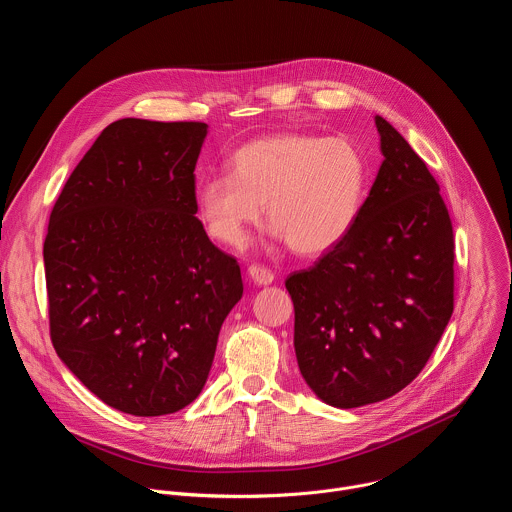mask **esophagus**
<instances>
[{"instance_id":"esophagus-1","label":"esophagus","mask_w":512,"mask_h":512,"mask_svg":"<svg viewBox=\"0 0 512 512\" xmlns=\"http://www.w3.org/2000/svg\"><path fill=\"white\" fill-rule=\"evenodd\" d=\"M247 273H249V277H251L257 285H269V283L273 281V277H275V275L271 273V269H267V267H263V265H257V263L249 265Z\"/></svg>"}]
</instances>
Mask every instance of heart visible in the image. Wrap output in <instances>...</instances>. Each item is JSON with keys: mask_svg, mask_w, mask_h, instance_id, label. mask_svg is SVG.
Returning a JSON list of instances; mask_svg holds the SVG:
<instances>
[{"mask_svg": "<svg viewBox=\"0 0 512 512\" xmlns=\"http://www.w3.org/2000/svg\"><path fill=\"white\" fill-rule=\"evenodd\" d=\"M231 174L202 180L196 208L206 233L243 247L263 204L275 235L289 249L316 257L352 231L367 194V160L346 137L281 133L255 139L233 154Z\"/></svg>", "mask_w": 512, "mask_h": 512, "instance_id": "b5f03b06", "label": "heart"}]
</instances>
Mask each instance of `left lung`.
<instances>
[{
	"instance_id": "obj_1",
	"label": "left lung",
	"mask_w": 512,
	"mask_h": 512,
	"mask_svg": "<svg viewBox=\"0 0 512 512\" xmlns=\"http://www.w3.org/2000/svg\"><path fill=\"white\" fill-rule=\"evenodd\" d=\"M375 123L385 160L352 231L285 279L300 373L340 409L405 389L454 312V231L440 184L389 121Z\"/></svg>"
}]
</instances>
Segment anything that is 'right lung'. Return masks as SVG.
<instances>
[{"instance_id":"right-lung-1","label":"right lung","mask_w":512,"mask_h":512,"mask_svg":"<svg viewBox=\"0 0 512 512\" xmlns=\"http://www.w3.org/2000/svg\"><path fill=\"white\" fill-rule=\"evenodd\" d=\"M202 121L119 119L72 170L44 241L50 338L91 393L168 415L202 391L241 267L194 216Z\"/></svg>"}]
</instances>
